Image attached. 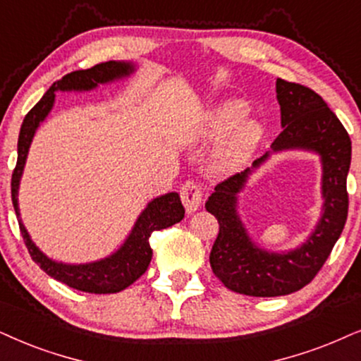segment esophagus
I'll list each match as a JSON object with an SVG mask.
<instances>
[{
    "instance_id": "obj_1",
    "label": "esophagus",
    "mask_w": 361,
    "mask_h": 361,
    "mask_svg": "<svg viewBox=\"0 0 361 361\" xmlns=\"http://www.w3.org/2000/svg\"><path fill=\"white\" fill-rule=\"evenodd\" d=\"M181 202H183V207L188 213H193L202 207L203 195L202 190L198 188V185L193 183V181H186L183 188H181Z\"/></svg>"
}]
</instances>
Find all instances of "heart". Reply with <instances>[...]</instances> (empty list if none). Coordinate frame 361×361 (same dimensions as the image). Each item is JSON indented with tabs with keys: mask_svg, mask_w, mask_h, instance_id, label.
Returning <instances> with one entry per match:
<instances>
[{
	"mask_svg": "<svg viewBox=\"0 0 361 361\" xmlns=\"http://www.w3.org/2000/svg\"><path fill=\"white\" fill-rule=\"evenodd\" d=\"M250 103L233 98L213 104L191 131L196 141H216L208 158L209 171L233 175L243 170L264 136V125L257 116H246Z\"/></svg>",
	"mask_w": 361,
	"mask_h": 361,
	"instance_id": "1",
	"label": "heart"
}]
</instances>
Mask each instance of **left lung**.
Here are the masks:
<instances>
[{
	"label": "left lung",
	"instance_id": "obj_1",
	"mask_svg": "<svg viewBox=\"0 0 361 361\" xmlns=\"http://www.w3.org/2000/svg\"><path fill=\"white\" fill-rule=\"evenodd\" d=\"M283 131L264 153L243 173L228 178L204 203L220 225L209 264L228 290L248 296H283L302 290L330 257L343 231L348 214L346 176L351 161V141L335 113L320 94L307 86L276 78ZM307 151L322 165V213L302 245L271 252L255 242L238 212L239 195L249 176L273 154Z\"/></svg>",
	"mask_w": 361,
	"mask_h": 361
}]
</instances>
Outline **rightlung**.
I'll use <instances>...</instances> for the list:
<instances>
[{"mask_svg": "<svg viewBox=\"0 0 361 361\" xmlns=\"http://www.w3.org/2000/svg\"><path fill=\"white\" fill-rule=\"evenodd\" d=\"M138 66L140 65L136 61H106L94 65L90 70L73 71L70 75L63 76L61 80L49 86L43 98L30 109V113L23 120L20 136H18V161L11 178V198L23 240L28 246L31 258L48 276L65 283L75 290L86 291V293H118V291L128 288L131 283H135L147 271L153 257L149 236L153 231L175 225L185 218V208L181 204L180 195L176 191H170V193L159 195L152 202H148L147 207L141 209L125 241L108 257L88 263H65L49 258L47 253L41 252L39 246H36L26 230L25 223L21 220L20 203H18L21 176L36 131L51 113L58 91L61 93L93 91L99 85L128 80L135 75Z\"/></svg>", "mask_w": 361, "mask_h": 361, "instance_id": "1", "label": "right lung"}]
</instances>
